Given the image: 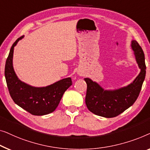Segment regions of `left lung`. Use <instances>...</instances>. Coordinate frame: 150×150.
<instances>
[{
	"mask_svg": "<svg viewBox=\"0 0 150 150\" xmlns=\"http://www.w3.org/2000/svg\"><path fill=\"white\" fill-rule=\"evenodd\" d=\"M131 47L141 69L132 83L118 90H105L89 78L84 79L87 83L86 106L95 115L105 117H116L132 106L137 99L145 77L146 66L144 53L137 41H132Z\"/></svg>",
	"mask_w": 150,
	"mask_h": 150,
	"instance_id": "obj_1",
	"label": "left lung"
}]
</instances>
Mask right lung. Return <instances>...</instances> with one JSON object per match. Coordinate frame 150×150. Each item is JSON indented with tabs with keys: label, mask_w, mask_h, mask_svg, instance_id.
Here are the masks:
<instances>
[{
	"label": "right lung",
	"mask_w": 150,
	"mask_h": 150,
	"mask_svg": "<svg viewBox=\"0 0 150 150\" xmlns=\"http://www.w3.org/2000/svg\"><path fill=\"white\" fill-rule=\"evenodd\" d=\"M23 37L18 38L13 44L5 63V76L10 96L16 104L31 114H49L55 111L64 92L72 85L71 78H65L42 88L33 87L20 81L13 67V55L14 47Z\"/></svg>",
	"instance_id": "obj_1"
}]
</instances>
